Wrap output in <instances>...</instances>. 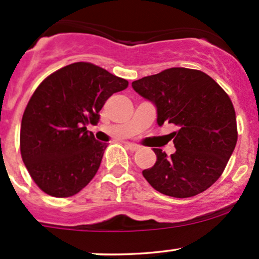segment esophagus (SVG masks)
Here are the masks:
<instances>
[{
  "instance_id": "34e87169",
  "label": "esophagus",
  "mask_w": 259,
  "mask_h": 259,
  "mask_svg": "<svg viewBox=\"0 0 259 259\" xmlns=\"http://www.w3.org/2000/svg\"><path fill=\"white\" fill-rule=\"evenodd\" d=\"M126 146H127V148L128 149H131V151H138V149L141 148V146H138V145H136V143H131V142H127L126 143Z\"/></svg>"
}]
</instances>
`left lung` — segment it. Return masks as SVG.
I'll return each mask as SVG.
<instances>
[{
	"label": "left lung",
	"instance_id": "obj_1",
	"mask_svg": "<svg viewBox=\"0 0 259 259\" xmlns=\"http://www.w3.org/2000/svg\"><path fill=\"white\" fill-rule=\"evenodd\" d=\"M138 95L157 108V123H173L176 152L154 148L157 161L142 172L156 191L187 198L209 188L225 170L236 147L237 122L232 101L208 74L173 67L132 82Z\"/></svg>",
	"mask_w": 259,
	"mask_h": 259
}]
</instances>
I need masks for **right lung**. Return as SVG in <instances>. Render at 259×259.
<instances>
[{"mask_svg": "<svg viewBox=\"0 0 259 259\" xmlns=\"http://www.w3.org/2000/svg\"><path fill=\"white\" fill-rule=\"evenodd\" d=\"M128 81L89 62L53 72L28 101L21 122L22 161L37 186L52 197L74 196L100 168L106 143L87 124H97L100 111Z\"/></svg>", "mask_w": 259, "mask_h": 259, "instance_id": "add662e5", "label": "right lung"}]
</instances>
